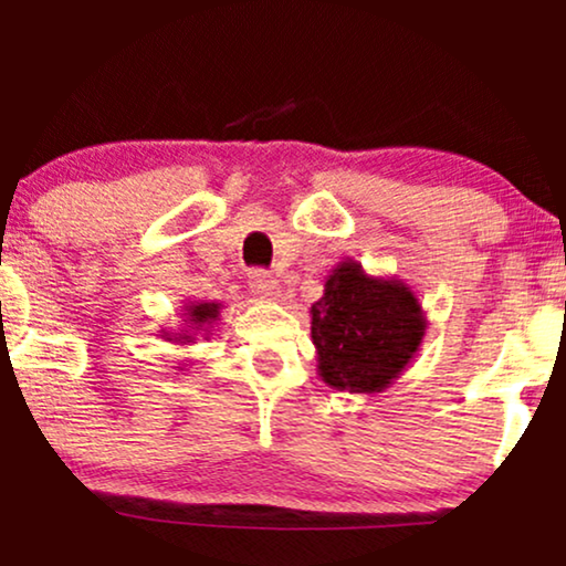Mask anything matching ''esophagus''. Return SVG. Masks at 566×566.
Segmentation results:
<instances>
[{
  "instance_id": "1",
  "label": "esophagus",
  "mask_w": 566,
  "mask_h": 566,
  "mask_svg": "<svg viewBox=\"0 0 566 566\" xmlns=\"http://www.w3.org/2000/svg\"><path fill=\"white\" fill-rule=\"evenodd\" d=\"M250 284L252 292H255L258 297H263V301H276L279 297V279L274 274H269V271H252Z\"/></svg>"
}]
</instances>
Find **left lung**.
Here are the masks:
<instances>
[{"label": "left lung", "mask_w": 566, "mask_h": 566, "mask_svg": "<svg viewBox=\"0 0 566 566\" xmlns=\"http://www.w3.org/2000/svg\"><path fill=\"white\" fill-rule=\"evenodd\" d=\"M426 329V311L407 282L346 258L311 305L316 373L337 391L382 394L415 359Z\"/></svg>", "instance_id": "1"}]
</instances>
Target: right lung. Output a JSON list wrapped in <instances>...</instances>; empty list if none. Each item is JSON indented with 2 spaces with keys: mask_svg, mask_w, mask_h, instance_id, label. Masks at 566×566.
I'll return each instance as SVG.
<instances>
[{
  "mask_svg": "<svg viewBox=\"0 0 566 566\" xmlns=\"http://www.w3.org/2000/svg\"><path fill=\"white\" fill-rule=\"evenodd\" d=\"M220 311H223V305L220 303H212V301H188L184 305V324L175 329H161V337L165 340L175 343V346H191V343H197L199 337H210L212 335V327H216V322L220 319ZM184 369V367H178Z\"/></svg>",
  "mask_w": 566,
  "mask_h": 566,
  "instance_id": "right-lung-1",
  "label": "right lung"
}]
</instances>
